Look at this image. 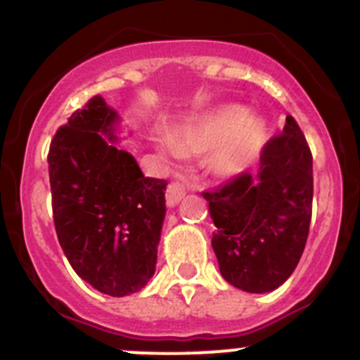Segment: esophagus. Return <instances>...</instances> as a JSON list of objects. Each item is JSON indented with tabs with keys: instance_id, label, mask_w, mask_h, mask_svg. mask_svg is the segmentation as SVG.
<instances>
[{
	"instance_id": "esophagus-1",
	"label": "esophagus",
	"mask_w": 360,
	"mask_h": 360,
	"mask_svg": "<svg viewBox=\"0 0 360 360\" xmlns=\"http://www.w3.org/2000/svg\"><path fill=\"white\" fill-rule=\"evenodd\" d=\"M186 196V186L180 182H171L167 186V191H165V202L169 207H174L180 200Z\"/></svg>"
}]
</instances>
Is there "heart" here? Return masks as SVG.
<instances>
[{
	"mask_svg": "<svg viewBox=\"0 0 360 360\" xmlns=\"http://www.w3.org/2000/svg\"><path fill=\"white\" fill-rule=\"evenodd\" d=\"M265 126L238 104L216 108L189 120L171 135L169 144L178 155H203L211 151V167L225 178L247 171L262 151Z\"/></svg>",
	"mask_w": 360,
	"mask_h": 360,
	"instance_id": "heart-1",
	"label": "heart"
}]
</instances>
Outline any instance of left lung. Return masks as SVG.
<instances>
[{
    "mask_svg": "<svg viewBox=\"0 0 360 360\" xmlns=\"http://www.w3.org/2000/svg\"><path fill=\"white\" fill-rule=\"evenodd\" d=\"M202 195L225 281L263 294L290 278L307 245L314 198L311 153L294 117L263 146L256 176L241 173Z\"/></svg>",
    "mask_w": 360,
    "mask_h": 360,
    "instance_id": "left-lung-1",
    "label": "left lung"
}]
</instances>
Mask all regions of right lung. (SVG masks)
<instances>
[{
    "mask_svg": "<svg viewBox=\"0 0 360 360\" xmlns=\"http://www.w3.org/2000/svg\"><path fill=\"white\" fill-rule=\"evenodd\" d=\"M119 115L101 95L73 111L49 151L57 240L79 278L122 297L155 274L165 216V186L144 176L115 146Z\"/></svg>",
    "mask_w": 360,
    "mask_h": 360,
    "instance_id": "right-lung-1",
    "label": "right lung"
}]
</instances>
